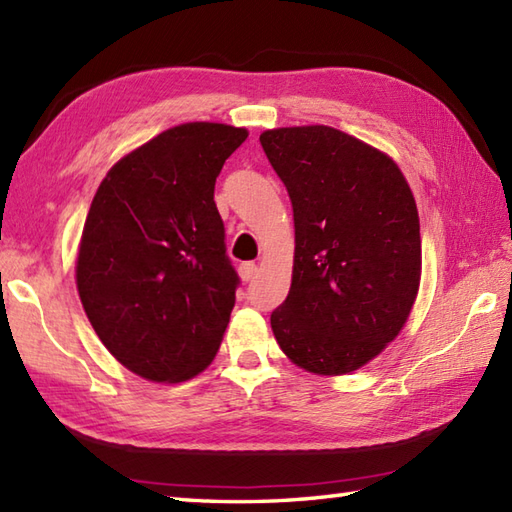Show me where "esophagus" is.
Here are the masks:
<instances>
[{
    "label": "esophagus",
    "mask_w": 512,
    "mask_h": 512,
    "mask_svg": "<svg viewBox=\"0 0 512 512\" xmlns=\"http://www.w3.org/2000/svg\"><path fill=\"white\" fill-rule=\"evenodd\" d=\"M257 275V266L253 262H244L242 266H239V277H242L244 281H253Z\"/></svg>",
    "instance_id": "obj_1"
}]
</instances>
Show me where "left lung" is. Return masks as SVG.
<instances>
[{
  "label": "left lung",
  "mask_w": 512,
  "mask_h": 512,
  "mask_svg": "<svg viewBox=\"0 0 512 512\" xmlns=\"http://www.w3.org/2000/svg\"><path fill=\"white\" fill-rule=\"evenodd\" d=\"M295 215V266L270 314L275 339L312 374L354 372L405 325L420 286L416 200L383 151L328 125L259 136Z\"/></svg>",
  "instance_id": "8db88e82"
}]
</instances>
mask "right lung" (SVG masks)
I'll use <instances>...</instances> for the list:
<instances>
[{
  "label": "right lung",
  "mask_w": 512,
  "mask_h": 512,
  "mask_svg": "<svg viewBox=\"0 0 512 512\" xmlns=\"http://www.w3.org/2000/svg\"><path fill=\"white\" fill-rule=\"evenodd\" d=\"M244 127L184 123L107 171L83 226L76 288L118 363L180 383L213 361L239 277L226 255L215 178Z\"/></svg>",
  "instance_id": "right-lung-1"
}]
</instances>
